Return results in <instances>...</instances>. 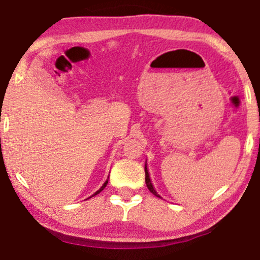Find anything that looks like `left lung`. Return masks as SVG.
Returning a JSON list of instances; mask_svg holds the SVG:
<instances>
[{"mask_svg": "<svg viewBox=\"0 0 260 260\" xmlns=\"http://www.w3.org/2000/svg\"><path fill=\"white\" fill-rule=\"evenodd\" d=\"M145 182H146V186H147V188H149L150 192L152 193L153 196H156V197H159L158 193L156 192V189L153 188V185H152V182H151V179H150V175H149V170H147V168H146V164H145Z\"/></svg>", "mask_w": 260, "mask_h": 260, "instance_id": "obj_1", "label": "left lung"}]
</instances>
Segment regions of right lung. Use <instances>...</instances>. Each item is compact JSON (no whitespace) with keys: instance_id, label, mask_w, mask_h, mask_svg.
I'll list each match as a JSON object with an SVG mask.
<instances>
[{"instance_id":"right-lung-1","label":"right lung","mask_w":260,"mask_h":260,"mask_svg":"<svg viewBox=\"0 0 260 260\" xmlns=\"http://www.w3.org/2000/svg\"><path fill=\"white\" fill-rule=\"evenodd\" d=\"M107 183H108V180H107V181H106V182H104V183H103V186H102V187H101V188H100V189H98V190H97V192H96V193H94V194H93V196H97V194H98V193H100V192H102V190H103V189H104V187H106V186H107ZM93 196H92V197H93Z\"/></svg>"}]
</instances>
